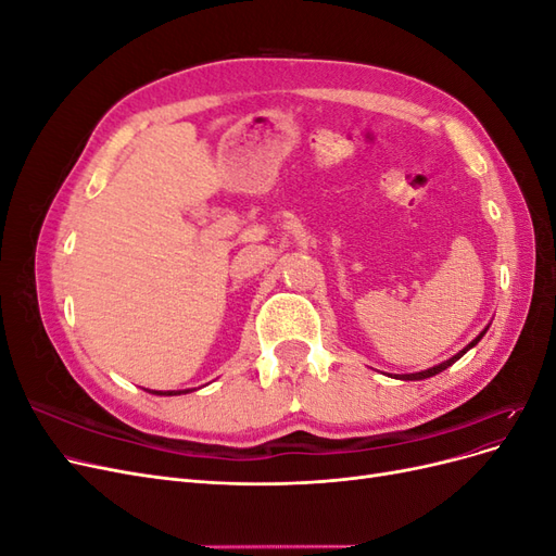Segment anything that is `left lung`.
Listing matches in <instances>:
<instances>
[{"label": "left lung", "mask_w": 556, "mask_h": 556, "mask_svg": "<svg viewBox=\"0 0 556 556\" xmlns=\"http://www.w3.org/2000/svg\"><path fill=\"white\" fill-rule=\"evenodd\" d=\"M482 336H484V331H482V333L478 336V339H476V341H470V343H468V345H466L464 350H459V352H457V355H454V357H450L447 362H443V364H439V366H433V368H427V371H419V374H406V376H401V380H425V378H431V376H435V374H441V371H445V368H447V366H452V364H454V362H457L459 357H464V355H466V352H468L470 348H473V345H476V343H478V341L482 339Z\"/></svg>", "instance_id": "left-lung-1"}]
</instances>
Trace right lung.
<instances>
[{
	"instance_id": "1",
	"label": "right lung",
	"mask_w": 556,
	"mask_h": 556,
	"mask_svg": "<svg viewBox=\"0 0 556 556\" xmlns=\"http://www.w3.org/2000/svg\"><path fill=\"white\" fill-rule=\"evenodd\" d=\"M185 392H190V390H185ZM155 394H162V396H176V394H180V392H155Z\"/></svg>"
}]
</instances>
